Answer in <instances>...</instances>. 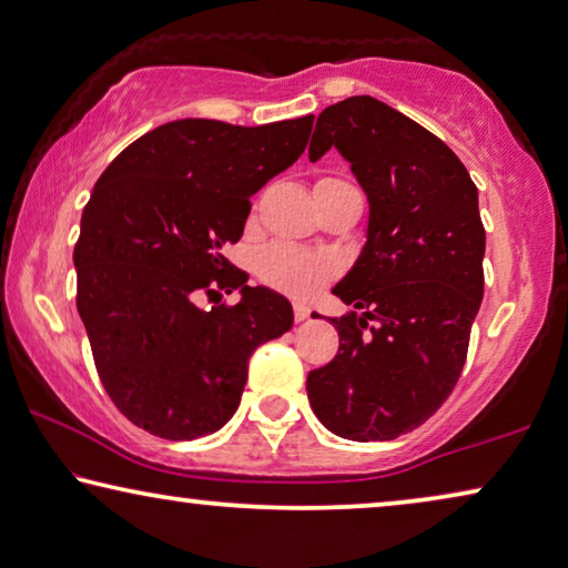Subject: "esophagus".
<instances>
[{
	"label": "esophagus",
	"instance_id": "34e87169",
	"mask_svg": "<svg viewBox=\"0 0 568 568\" xmlns=\"http://www.w3.org/2000/svg\"><path fill=\"white\" fill-rule=\"evenodd\" d=\"M311 316V308L306 303H293V318L295 321H306Z\"/></svg>",
	"mask_w": 568,
	"mask_h": 568
}]
</instances>
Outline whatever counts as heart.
<instances>
[{"instance_id":"b5f03b06","label":"heart","mask_w":568,"mask_h":568,"mask_svg":"<svg viewBox=\"0 0 568 568\" xmlns=\"http://www.w3.org/2000/svg\"><path fill=\"white\" fill-rule=\"evenodd\" d=\"M328 181V178H324ZM257 275L267 285L291 295H311L338 273V262L328 255L301 250L295 244L275 242L255 257Z\"/></svg>"}]
</instances>
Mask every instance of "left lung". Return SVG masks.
Here are the masks:
<instances>
[{
    "instance_id": "8db88e82",
    "label": "left lung",
    "mask_w": 568,
    "mask_h": 568,
    "mask_svg": "<svg viewBox=\"0 0 568 568\" xmlns=\"http://www.w3.org/2000/svg\"><path fill=\"white\" fill-rule=\"evenodd\" d=\"M336 148L367 191V244L334 293L365 316L332 318L338 352L308 372L318 420L352 442H390L446 403L485 293L477 185L452 148L372 97L318 114L308 155Z\"/></svg>"
}]
</instances>
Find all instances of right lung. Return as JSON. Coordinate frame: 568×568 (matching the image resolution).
<instances>
[{
    "label": "right lung",
    "mask_w": 568,
    "mask_h": 568,
    "mask_svg": "<svg viewBox=\"0 0 568 568\" xmlns=\"http://www.w3.org/2000/svg\"><path fill=\"white\" fill-rule=\"evenodd\" d=\"M311 126V114L168 122L97 181L73 247L75 306L106 395L148 434L191 442L222 428L252 352L293 326L291 303L250 287L222 250L240 242L252 193L303 155ZM236 286L243 298L222 304L217 291ZM201 297L217 301L201 310Z\"/></svg>",
    "instance_id": "obj_1"
}]
</instances>
